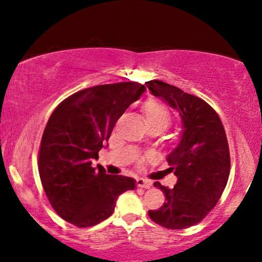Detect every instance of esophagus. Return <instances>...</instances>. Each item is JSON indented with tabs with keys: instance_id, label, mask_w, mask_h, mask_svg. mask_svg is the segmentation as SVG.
Listing matches in <instances>:
<instances>
[{
	"instance_id": "34e87169",
	"label": "esophagus",
	"mask_w": 262,
	"mask_h": 262,
	"mask_svg": "<svg viewBox=\"0 0 262 262\" xmlns=\"http://www.w3.org/2000/svg\"><path fill=\"white\" fill-rule=\"evenodd\" d=\"M137 186H138V187H142V188H149V187H151V182H150L149 180H145V179L138 178L137 179Z\"/></svg>"
}]
</instances>
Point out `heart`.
<instances>
[{
  "instance_id": "1",
  "label": "heart",
  "mask_w": 262,
  "mask_h": 262,
  "mask_svg": "<svg viewBox=\"0 0 262 262\" xmlns=\"http://www.w3.org/2000/svg\"><path fill=\"white\" fill-rule=\"evenodd\" d=\"M142 116L149 130L162 132L171 125L173 117L166 103L157 99H148L142 105Z\"/></svg>"
}]
</instances>
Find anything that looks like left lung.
Listing matches in <instances>:
<instances>
[{
  "instance_id": "1",
  "label": "left lung",
  "mask_w": 262,
  "mask_h": 262,
  "mask_svg": "<svg viewBox=\"0 0 262 262\" xmlns=\"http://www.w3.org/2000/svg\"><path fill=\"white\" fill-rule=\"evenodd\" d=\"M145 84L179 111L184 124L181 141L167 159L178 182L174 188L154 184L166 202L148 214L161 227L181 230L202 222L221 199L230 174L227 135L216 111L203 99L159 80Z\"/></svg>"
}]
</instances>
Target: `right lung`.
<instances>
[{
    "instance_id": "add662e5",
    "label": "right lung",
    "mask_w": 262,
    "mask_h": 262,
    "mask_svg": "<svg viewBox=\"0 0 262 262\" xmlns=\"http://www.w3.org/2000/svg\"><path fill=\"white\" fill-rule=\"evenodd\" d=\"M144 91L138 82L95 85L68 96L50 116L39 146V175L53 210L75 227L107 220L119 194L135 189L134 179L96 170L92 162Z\"/></svg>"
}]
</instances>
